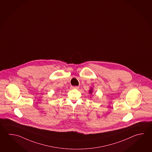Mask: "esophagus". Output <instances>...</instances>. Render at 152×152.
Segmentation results:
<instances>
[{"label":"esophagus","instance_id":"34e87169","mask_svg":"<svg viewBox=\"0 0 152 152\" xmlns=\"http://www.w3.org/2000/svg\"><path fill=\"white\" fill-rule=\"evenodd\" d=\"M71 88L72 89H78L79 88V87H78V86H72Z\"/></svg>","mask_w":152,"mask_h":152}]
</instances>
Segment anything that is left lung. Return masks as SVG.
I'll use <instances>...</instances> for the list:
<instances>
[{
  "label": "left lung",
  "mask_w": 152,
  "mask_h": 152,
  "mask_svg": "<svg viewBox=\"0 0 152 152\" xmlns=\"http://www.w3.org/2000/svg\"><path fill=\"white\" fill-rule=\"evenodd\" d=\"M93 91V88H91L90 89V90H89V94L92 95Z\"/></svg>",
  "instance_id": "left-lung-1"
}]
</instances>
